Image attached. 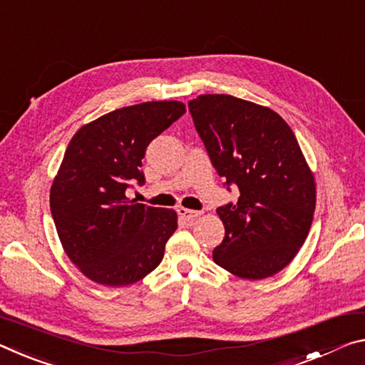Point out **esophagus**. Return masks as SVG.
Listing matches in <instances>:
<instances>
[{"mask_svg":"<svg viewBox=\"0 0 365 365\" xmlns=\"http://www.w3.org/2000/svg\"><path fill=\"white\" fill-rule=\"evenodd\" d=\"M177 212L180 214L183 219H187V221H193V219H196L201 214L200 211H193V210H188V207H182V206L178 207Z\"/></svg>","mask_w":365,"mask_h":365,"instance_id":"1","label":"esophagus"}]
</instances>
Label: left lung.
<instances>
[{
    "label": "left lung",
    "mask_w": 365,
    "mask_h": 365,
    "mask_svg": "<svg viewBox=\"0 0 365 365\" xmlns=\"http://www.w3.org/2000/svg\"><path fill=\"white\" fill-rule=\"evenodd\" d=\"M214 169L239 188L237 205L217 207L225 229L214 263L244 279L284 269L314 221V172L281 115L227 94L188 102Z\"/></svg>",
    "instance_id": "8db88e82"
}]
</instances>
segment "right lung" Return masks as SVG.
Listing matches in <instances>:
<instances>
[{"label":"right lung","mask_w":365,"mask_h":365,"mask_svg":"<svg viewBox=\"0 0 365 365\" xmlns=\"http://www.w3.org/2000/svg\"><path fill=\"white\" fill-rule=\"evenodd\" d=\"M185 112L178 101L136 103L83 125L69 141L50 210L63 250L97 284H135L162 262L177 212L135 203L125 190L144 183L146 148Z\"/></svg>","instance_id":"1"}]
</instances>
